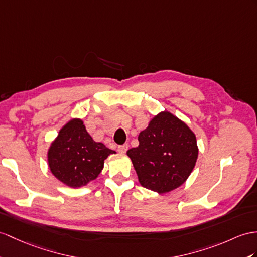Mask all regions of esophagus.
Masks as SVG:
<instances>
[{"instance_id":"1","label":"esophagus","mask_w":257,"mask_h":257,"mask_svg":"<svg viewBox=\"0 0 257 257\" xmlns=\"http://www.w3.org/2000/svg\"><path fill=\"white\" fill-rule=\"evenodd\" d=\"M128 149V145H121L117 147V152L120 154H125L126 153V150Z\"/></svg>"}]
</instances>
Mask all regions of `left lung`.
<instances>
[{
	"label": "left lung",
	"mask_w": 257,
	"mask_h": 257,
	"mask_svg": "<svg viewBox=\"0 0 257 257\" xmlns=\"http://www.w3.org/2000/svg\"><path fill=\"white\" fill-rule=\"evenodd\" d=\"M140 145L127 150L139 182L166 194L190 177L198 157L195 133L169 111H161L139 134Z\"/></svg>",
	"instance_id": "obj_1"
}]
</instances>
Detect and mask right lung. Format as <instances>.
<instances>
[{"mask_svg":"<svg viewBox=\"0 0 257 257\" xmlns=\"http://www.w3.org/2000/svg\"><path fill=\"white\" fill-rule=\"evenodd\" d=\"M111 154H115L114 150L93 141L83 120L74 117L62 126L50 145L48 166L60 182L76 189L98 178Z\"/></svg>","mask_w":257,"mask_h":257,"instance_id":"obj_1","label":"right lung"}]
</instances>
